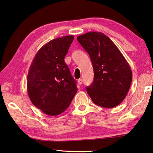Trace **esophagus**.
I'll return each instance as SVG.
<instances>
[{"label":"esophagus","mask_w":153,"mask_h":153,"mask_svg":"<svg viewBox=\"0 0 153 153\" xmlns=\"http://www.w3.org/2000/svg\"><path fill=\"white\" fill-rule=\"evenodd\" d=\"M78 83H79V85H81V84L83 83V81H82L81 79H78Z\"/></svg>","instance_id":"obj_1"}]
</instances>
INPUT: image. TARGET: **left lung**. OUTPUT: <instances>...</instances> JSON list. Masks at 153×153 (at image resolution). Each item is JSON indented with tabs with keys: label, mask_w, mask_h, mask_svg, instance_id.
<instances>
[{
	"label": "left lung",
	"mask_w": 153,
	"mask_h": 153,
	"mask_svg": "<svg viewBox=\"0 0 153 153\" xmlns=\"http://www.w3.org/2000/svg\"><path fill=\"white\" fill-rule=\"evenodd\" d=\"M92 61L94 81L86 88L94 103L112 108L120 104L129 91L132 74L129 64L109 37L90 32L77 37Z\"/></svg>",
	"instance_id": "1"
}]
</instances>
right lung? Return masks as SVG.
Listing matches in <instances>:
<instances>
[{"instance_id": "obj_1", "label": "right lung", "mask_w": 153, "mask_h": 153, "mask_svg": "<svg viewBox=\"0 0 153 153\" xmlns=\"http://www.w3.org/2000/svg\"><path fill=\"white\" fill-rule=\"evenodd\" d=\"M74 36H64L45 44L29 69L27 93L37 108L50 116L65 111L77 92L76 81L64 59Z\"/></svg>"}]
</instances>
